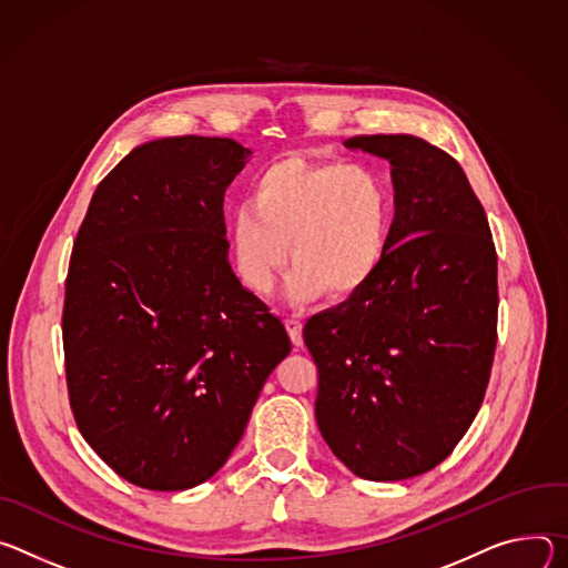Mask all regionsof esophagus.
Returning <instances> with one entry per match:
<instances>
[{
  "label": "esophagus",
  "mask_w": 568,
  "mask_h": 568,
  "mask_svg": "<svg viewBox=\"0 0 568 568\" xmlns=\"http://www.w3.org/2000/svg\"><path fill=\"white\" fill-rule=\"evenodd\" d=\"M286 332H288L293 345L300 347V345H302V321H297V318H286Z\"/></svg>",
  "instance_id": "1"
}]
</instances>
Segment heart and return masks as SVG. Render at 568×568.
Returning a JSON list of instances; mask_svg holds the SVG:
<instances>
[{"label":"heart","instance_id":"obj_1","mask_svg":"<svg viewBox=\"0 0 568 568\" xmlns=\"http://www.w3.org/2000/svg\"><path fill=\"white\" fill-rule=\"evenodd\" d=\"M393 221L384 178L358 164L286 155L250 182L247 203L230 221L236 273L247 288L268 293L288 252L284 295L293 302L345 297L382 266Z\"/></svg>","mask_w":568,"mask_h":568}]
</instances>
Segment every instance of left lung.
Listing matches in <instances>:
<instances>
[{
  "mask_svg": "<svg viewBox=\"0 0 568 568\" xmlns=\"http://www.w3.org/2000/svg\"><path fill=\"white\" fill-rule=\"evenodd\" d=\"M393 166L382 266L308 318L316 422L358 478L404 480L443 463L471 426L496 347V250L480 201L445 151L415 135L343 142Z\"/></svg>",
  "mask_w": 568,
  "mask_h": 568,
  "instance_id": "obj_1",
  "label": "left lung"
}]
</instances>
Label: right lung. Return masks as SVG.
I'll use <instances>...</instances> for the list:
<instances>
[{"instance_id": "1", "label": "right lung", "mask_w": 568, "mask_h": 568, "mask_svg": "<svg viewBox=\"0 0 568 568\" xmlns=\"http://www.w3.org/2000/svg\"><path fill=\"white\" fill-rule=\"evenodd\" d=\"M250 149L164 138L97 186L62 308L72 410L121 478L180 491L230 458L291 338L234 275L223 196Z\"/></svg>"}]
</instances>
